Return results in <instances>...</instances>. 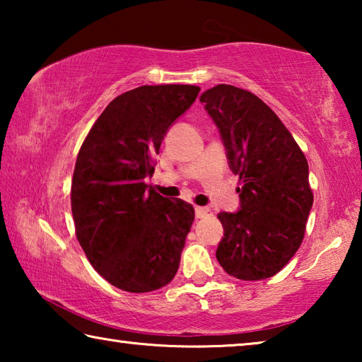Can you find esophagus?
I'll return each mask as SVG.
<instances>
[{
  "label": "esophagus",
  "instance_id": "1",
  "mask_svg": "<svg viewBox=\"0 0 362 362\" xmlns=\"http://www.w3.org/2000/svg\"><path fill=\"white\" fill-rule=\"evenodd\" d=\"M194 214H196V218H206L211 216V209L209 207H194Z\"/></svg>",
  "mask_w": 362,
  "mask_h": 362
}]
</instances>
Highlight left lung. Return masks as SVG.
<instances>
[{"instance_id":"1","label":"left lung","mask_w":362,"mask_h":362,"mask_svg":"<svg viewBox=\"0 0 362 362\" xmlns=\"http://www.w3.org/2000/svg\"><path fill=\"white\" fill-rule=\"evenodd\" d=\"M199 100L217 124L230 169L241 182L236 188L241 209L218 214L225 233L217 260L238 279L272 278L303 241L313 206L308 161L278 115L255 94L218 84Z\"/></svg>"}]
</instances>
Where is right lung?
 <instances>
[{
	"label": "right lung",
	"instance_id": "obj_1",
	"mask_svg": "<svg viewBox=\"0 0 362 362\" xmlns=\"http://www.w3.org/2000/svg\"><path fill=\"white\" fill-rule=\"evenodd\" d=\"M198 86H140L108 103L79 148L71 179L76 238L102 278L127 292L174 279L194 220L192 204L148 189L169 126Z\"/></svg>",
	"mask_w": 362,
	"mask_h": 362
}]
</instances>
